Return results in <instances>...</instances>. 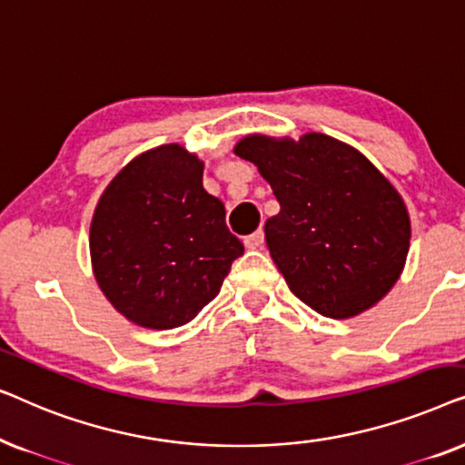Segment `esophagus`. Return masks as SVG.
I'll return each instance as SVG.
<instances>
[{
  "instance_id": "obj_1",
  "label": "esophagus",
  "mask_w": 465,
  "mask_h": 465,
  "mask_svg": "<svg viewBox=\"0 0 465 465\" xmlns=\"http://www.w3.org/2000/svg\"><path fill=\"white\" fill-rule=\"evenodd\" d=\"M243 243L245 247H250V250H260V247L264 245V232L256 231L253 234H250V237H245Z\"/></svg>"
}]
</instances>
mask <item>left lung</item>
I'll return each instance as SVG.
<instances>
[{"label": "left lung", "mask_w": 465, "mask_h": 465, "mask_svg": "<svg viewBox=\"0 0 465 465\" xmlns=\"http://www.w3.org/2000/svg\"><path fill=\"white\" fill-rule=\"evenodd\" d=\"M234 154L253 163L279 203L266 220L271 258L304 304L345 320L379 302L404 269L411 220L391 183L336 139L250 135Z\"/></svg>", "instance_id": "8db88e82"}]
</instances>
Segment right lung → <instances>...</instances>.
Segmentation results:
<instances>
[{
    "mask_svg": "<svg viewBox=\"0 0 465 465\" xmlns=\"http://www.w3.org/2000/svg\"><path fill=\"white\" fill-rule=\"evenodd\" d=\"M243 243L203 188V163L180 145L131 161L105 188L91 224L94 277L114 307L143 328L194 320L218 296Z\"/></svg>",
    "mask_w": 465,
    "mask_h": 465,
    "instance_id": "obj_1",
    "label": "right lung"
}]
</instances>
